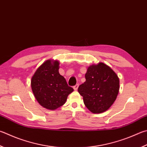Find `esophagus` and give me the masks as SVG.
Listing matches in <instances>:
<instances>
[{
  "label": "esophagus",
  "mask_w": 147,
  "mask_h": 147,
  "mask_svg": "<svg viewBox=\"0 0 147 147\" xmlns=\"http://www.w3.org/2000/svg\"><path fill=\"white\" fill-rule=\"evenodd\" d=\"M78 84H76V85H75L73 87V89H74V90H77V89H78Z\"/></svg>",
  "instance_id": "obj_1"
}]
</instances>
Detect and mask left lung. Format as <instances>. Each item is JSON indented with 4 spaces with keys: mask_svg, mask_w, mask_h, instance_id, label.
<instances>
[{
    "mask_svg": "<svg viewBox=\"0 0 147 147\" xmlns=\"http://www.w3.org/2000/svg\"><path fill=\"white\" fill-rule=\"evenodd\" d=\"M85 82L78 91L85 105L92 113L107 111L115 101L119 90V80L113 69L104 63L92 64L87 68Z\"/></svg>",
    "mask_w": 147,
    "mask_h": 147,
    "instance_id": "1",
    "label": "left lung"
}]
</instances>
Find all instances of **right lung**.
I'll list each match as a JSON object with an SVG mask.
<instances>
[{"instance_id":"1","label":"right lung","mask_w":147,"mask_h":147,"mask_svg":"<svg viewBox=\"0 0 147 147\" xmlns=\"http://www.w3.org/2000/svg\"><path fill=\"white\" fill-rule=\"evenodd\" d=\"M59 65L58 60H47L38 67L31 78L34 97L40 105L49 110L54 111L62 106L74 90L60 74Z\"/></svg>"}]
</instances>
